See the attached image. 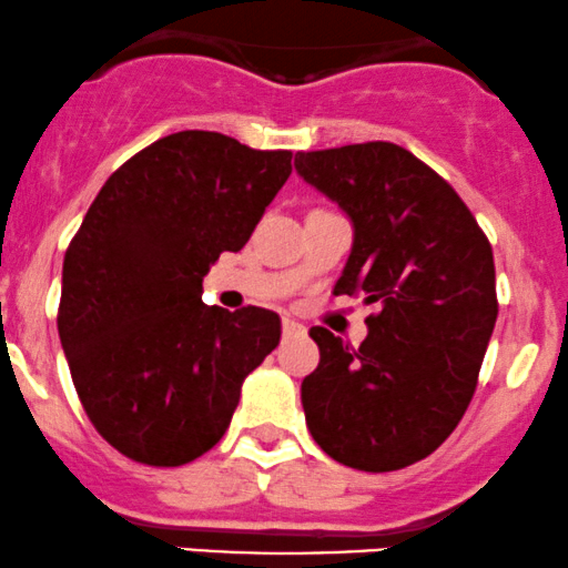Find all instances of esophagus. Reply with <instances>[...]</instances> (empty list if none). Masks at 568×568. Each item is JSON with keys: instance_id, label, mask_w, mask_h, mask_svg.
Masks as SVG:
<instances>
[{"instance_id": "obj_1", "label": "esophagus", "mask_w": 568, "mask_h": 568, "mask_svg": "<svg viewBox=\"0 0 568 568\" xmlns=\"http://www.w3.org/2000/svg\"><path fill=\"white\" fill-rule=\"evenodd\" d=\"M282 328H284V337H292V334H303L305 326L295 321L292 316H284L282 318Z\"/></svg>"}]
</instances>
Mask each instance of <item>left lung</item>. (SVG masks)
Masks as SVG:
<instances>
[{
    "label": "left lung",
    "mask_w": 568,
    "mask_h": 568,
    "mask_svg": "<svg viewBox=\"0 0 568 568\" xmlns=\"http://www.w3.org/2000/svg\"><path fill=\"white\" fill-rule=\"evenodd\" d=\"M295 168L353 219L334 292L379 305L361 347L311 328L307 429L339 464L397 471L437 450L471 403L498 318L493 247L458 192L400 144L297 152Z\"/></svg>",
    "instance_id": "1"
}]
</instances>
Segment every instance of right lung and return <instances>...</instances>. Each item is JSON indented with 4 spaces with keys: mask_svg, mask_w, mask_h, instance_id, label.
I'll list each match as a JSON object with an SVG mask.
<instances>
[{
    "mask_svg": "<svg viewBox=\"0 0 568 568\" xmlns=\"http://www.w3.org/2000/svg\"><path fill=\"white\" fill-rule=\"evenodd\" d=\"M290 173V150L179 131L125 160L83 215L58 332L89 422L125 458L171 468L207 453L282 339L273 311L202 303V276L247 244Z\"/></svg>",
    "mask_w": 568,
    "mask_h": 568,
    "instance_id": "1",
    "label": "right lung"
}]
</instances>
